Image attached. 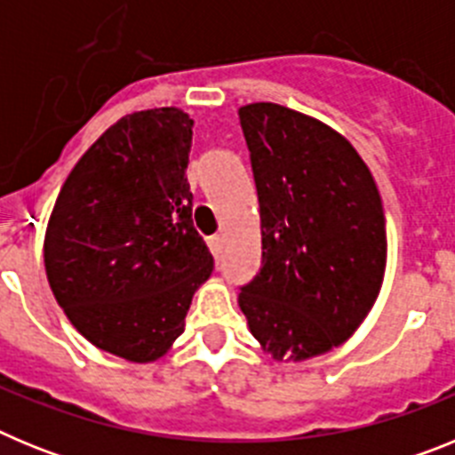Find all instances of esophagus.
Listing matches in <instances>:
<instances>
[{
    "label": "esophagus",
    "mask_w": 455,
    "mask_h": 455,
    "mask_svg": "<svg viewBox=\"0 0 455 455\" xmlns=\"http://www.w3.org/2000/svg\"><path fill=\"white\" fill-rule=\"evenodd\" d=\"M223 243H225V239L220 235H216L209 239V248H212L214 257H220V252H223Z\"/></svg>",
    "instance_id": "obj_1"
}]
</instances>
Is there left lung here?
Wrapping results in <instances>:
<instances>
[{"label":"left lung","mask_w":455,"mask_h":455,"mask_svg":"<svg viewBox=\"0 0 455 455\" xmlns=\"http://www.w3.org/2000/svg\"><path fill=\"white\" fill-rule=\"evenodd\" d=\"M251 150L262 268L241 289L252 337L275 363L344 344L383 287V200L363 156L337 130L273 102L239 107Z\"/></svg>","instance_id":"1"}]
</instances>
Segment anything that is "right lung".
<instances>
[{
    "label": "right lung",
    "instance_id": "right-lung-1",
    "mask_svg": "<svg viewBox=\"0 0 455 455\" xmlns=\"http://www.w3.org/2000/svg\"><path fill=\"white\" fill-rule=\"evenodd\" d=\"M191 136L178 107L123 116L75 164L47 220L56 303L92 347L127 363L171 351L214 268L191 219Z\"/></svg>",
    "mask_w": 455,
    "mask_h": 455
}]
</instances>
